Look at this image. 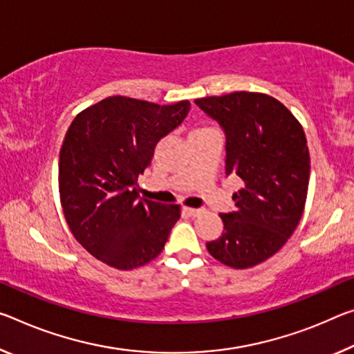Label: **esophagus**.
Segmentation results:
<instances>
[{"mask_svg": "<svg viewBox=\"0 0 354 354\" xmlns=\"http://www.w3.org/2000/svg\"><path fill=\"white\" fill-rule=\"evenodd\" d=\"M183 212H184V214L190 216V217H197V216L201 214V212H203V209H200V207H186V206H184Z\"/></svg>", "mask_w": 354, "mask_h": 354, "instance_id": "1", "label": "esophagus"}]
</instances>
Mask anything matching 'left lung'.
I'll return each mask as SVG.
<instances>
[{"label": "left lung", "instance_id": "1", "mask_svg": "<svg viewBox=\"0 0 354 354\" xmlns=\"http://www.w3.org/2000/svg\"><path fill=\"white\" fill-rule=\"evenodd\" d=\"M225 133V175L243 181L222 236L206 244L223 265L245 269L282 249L304 211L310 157L298 120L277 99L236 91L195 100Z\"/></svg>", "mask_w": 354, "mask_h": 354}]
</instances>
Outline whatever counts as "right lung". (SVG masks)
Listing matches in <instances>:
<instances>
[{
    "instance_id": "1",
    "label": "right lung",
    "mask_w": 354,
    "mask_h": 354,
    "mask_svg": "<svg viewBox=\"0 0 354 354\" xmlns=\"http://www.w3.org/2000/svg\"><path fill=\"white\" fill-rule=\"evenodd\" d=\"M189 100L157 105L111 96L83 110L59 153V195L75 239L105 265L129 271L160 254L179 206L138 197V175L157 142L176 129Z\"/></svg>"
}]
</instances>
